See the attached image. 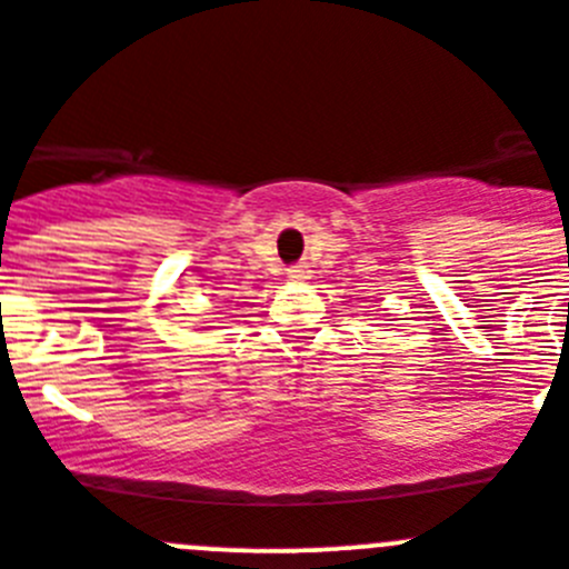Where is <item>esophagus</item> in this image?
I'll use <instances>...</instances> for the list:
<instances>
[{"mask_svg": "<svg viewBox=\"0 0 569 569\" xmlns=\"http://www.w3.org/2000/svg\"><path fill=\"white\" fill-rule=\"evenodd\" d=\"M289 278L291 280H302V278H306V269H302V267H291L289 269Z\"/></svg>", "mask_w": 569, "mask_h": 569, "instance_id": "1", "label": "esophagus"}]
</instances>
